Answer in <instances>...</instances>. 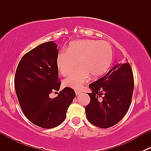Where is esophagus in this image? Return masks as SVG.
I'll return each mask as SVG.
<instances>
[{"label": "esophagus", "instance_id": "34e87169", "mask_svg": "<svg viewBox=\"0 0 151 151\" xmlns=\"http://www.w3.org/2000/svg\"><path fill=\"white\" fill-rule=\"evenodd\" d=\"M75 93H76V95H80V94L82 93V91H78V90H77V91H75Z\"/></svg>", "mask_w": 151, "mask_h": 151}]
</instances>
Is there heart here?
Listing matches in <instances>:
<instances>
[{
  "label": "heart",
  "mask_w": 151,
  "mask_h": 151,
  "mask_svg": "<svg viewBox=\"0 0 151 151\" xmlns=\"http://www.w3.org/2000/svg\"><path fill=\"white\" fill-rule=\"evenodd\" d=\"M113 50L105 41L85 40L71 42L66 52H60L56 58V65L63 76L68 75L77 66L80 68L65 80L64 84L78 89L88 80L90 75L98 78L104 75L112 64Z\"/></svg>",
  "instance_id": "obj_1"
}]
</instances>
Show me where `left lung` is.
Instances as JSON below:
<instances>
[{
	"instance_id": "left-lung-1",
	"label": "left lung",
	"mask_w": 151,
	"mask_h": 151,
	"mask_svg": "<svg viewBox=\"0 0 151 151\" xmlns=\"http://www.w3.org/2000/svg\"><path fill=\"white\" fill-rule=\"evenodd\" d=\"M134 85L133 71L127 59L90 84L91 101L85 106L88 121L101 129L117 124L129 110Z\"/></svg>"
}]
</instances>
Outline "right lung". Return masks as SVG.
Wrapping results in <instances>:
<instances>
[{"instance_id": "obj_1", "label": "right lung", "mask_w": 151, "mask_h": 151, "mask_svg": "<svg viewBox=\"0 0 151 151\" xmlns=\"http://www.w3.org/2000/svg\"><path fill=\"white\" fill-rule=\"evenodd\" d=\"M57 47L51 41L33 48L22 56L15 72V91L21 109L30 122L43 129L63 123L76 96L68 87L57 92L61 85L56 65ZM52 92L58 93L54 99L49 97Z\"/></svg>"}]
</instances>
